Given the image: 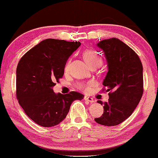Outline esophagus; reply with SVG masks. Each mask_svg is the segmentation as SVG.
<instances>
[{"mask_svg": "<svg viewBox=\"0 0 158 158\" xmlns=\"http://www.w3.org/2000/svg\"><path fill=\"white\" fill-rule=\"evenodd\" d=\"M84 100L86 101H88L89 102H91V103H94V98H92L89 97V96H86L84 97Z\"/></svg>", "mask_w": 158, "mask_h": 158, "instance_id": "esophagus-1", "label": "esophagus"}]
</instances>
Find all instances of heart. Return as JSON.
Instances as JSON below:
<instances>
[{
    "mask_svg": "<svg viewBox=\"0 0 158 158\" xmlns=\"http://www.w3.org/2000/svg\"><path fill=\"white\" fill-rule=\"evenodd\" d=\"M83 56L84 57L85 61L87 62V64H88L90 67L97 64H101L102 62L101 57L99 56V55H98V53H96V52L94 51H90V50H88V51H84L83 53ZM69 65V62H67L65 67H64V70H65V71H67V70H68ZM94 84V82L90 81L87 84H79V88L81 90H84L85 91H89L90 89H91V87Z\"/></svg>",
    "mask_w": 158,
    "mask_h": 158,
    "instance_id": "obj_1",
    "label": "heart"
}]
</instances>
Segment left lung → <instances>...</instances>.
<instances>
[{"mask_svg": "<svg viewBox=\"0 0 158 158\" xmlns=\"http://www.w3.org/2000/svg\"><path fill=\"white\" fill-rule=\"evenodd\" d=\"M97 46L103 52L107 64L102 85L110 92L108 101H97L103 106L104 112L95 121L104 126H115L131 116L141 101L143 65L136 52L116 38L102 40Z\"/></svg>", "mask_w": 158, "mask_h": 158, "instance_id": "1", "label": "left lung"}]
</instances>
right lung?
<instances>
[{"label": "right lung", "mask_w": 158, "mask_h": 158, "mask_svg": "<svg viewBox=\"0 0 158 158\" xmlns=\"http://www.w3.org/2000/svg\"><path fill=\"white\" fill-rule=\"evenodd\" d=\"M80 46V42L45 39L27 52L17 64V99L27 116L39 125L58 124L66 117L72 102L84 98L79 92L63 95L52 89L55 82L63 77L67 60Z\"/></svg>", "instance_id": "right-lung-1"}]
</instances>
